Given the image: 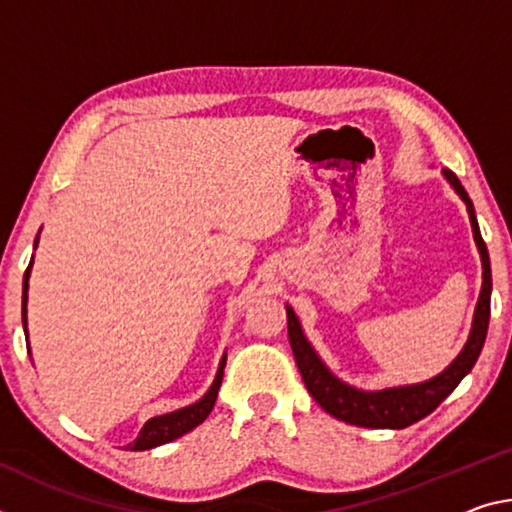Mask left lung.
Wrapping results in <instances>:
<instances>
[{"label":"left lung","instance_id":"left-lung-1","mask_svg":"<svg viewBox=\"0 0 512 512\" xmlns=\"http://www.w3.org/2000/svg\"><path fill=\"white\" fill-rule=\"evenodd\" d=\"M444 177L451 182L458 196L465 200L469 221H472L474 241L481 253L483 262V287L481 296H478V305L474 312V326L469 332V339L462 353L446 367L440 376H435L426 383L408 385V387H389L380 389V392H360L351 385L342 383V380L332 376L326 369V364L319 360V355L314 353V348L307 342L300 323L291 307H287V328H289V344L294 351L296 364L303 376V383L307 392L314 396V401L321 405L328 415L346 421V424L364 426V428H405L415 421L424 419L426 415L440 405L453 389L458 387L462 378L469 371L481 355V348L485 344V335H488V323H490V294H492V271H490V257L485 241L478 230L474 205L469 200L467 191L462 189V184L451 170H444Z\"/></svg>","mask_w":512,"mask_h":512}]
</instances>
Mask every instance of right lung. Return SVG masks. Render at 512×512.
Listing matches in <instances>:
<instances>
[{
	"label": "right lung",
	"instance_id": "right-lung-1",
	"mask_svg": "<svg viewBox=\"0 0 512 512\" xmlns=\"http://www.w3.org/2000/svg\"><path fill=\"white\" fill-rule=\"evenodd\" d=\"M38 243V239H36ZM34 259V257H31ZM29 271H31V264L27 266V271H24V282H22V326L27 330V289H29ZM29 348V344H27ZM223 369H225V355L221 360V367H218V373L214 378V385L209 387V392L202 396L198 403L189 405V408H182V410H175V412H168V415H161V417H152L143 424L139 437L132 444H127L132 451H148L154 449V446L159 444H166V442H173L177 437H182L184 433H189L196 428L198 424H202L209 417V412L214 410V403H216V394H218V387H221V380H223Z\"/></svg>",
	"mask_w": 512,
	"mask_h": 512
}]
</instances>
